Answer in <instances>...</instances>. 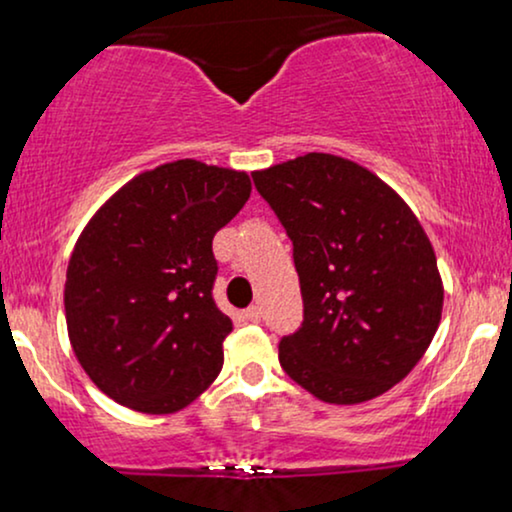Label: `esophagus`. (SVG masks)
<instances>
[{"mask_svg": "<svg viewBox=\"0 0 512 512\" xmlns=\"http://www.w3.org/2000/svg\"><path fill=\"white\" fill-rule=\"evenodd\" d=\"M243 317H245V320H248V322H260L262 310L257 308V305H250V308L243 313Z\"/></svg>", "mask_w": 512, "mask_h": 512, "instance_id": "1", "label": "esophagus"}]
</instances>
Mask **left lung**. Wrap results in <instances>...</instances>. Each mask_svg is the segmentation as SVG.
Listing matches in <instances>:
<instances>
[{
    "label": "left lung",
    "instance_id": "8db88e82",
    "mask_svg": "<svg viewBox=\"0 0 512 512\" xmlns=\"http://www.w3.org/2000/svg\"><path fill=\"white\" fill-rule=\"evenodd\" d=\"M293 243L303 322L279 342L291 380L330 404L397 385L438 330L431 240L395 190L354 161L305 154L252 173Z\"/></svg>",
    "mask_w": 512,
    "mask_h": 512
}]
</instances>
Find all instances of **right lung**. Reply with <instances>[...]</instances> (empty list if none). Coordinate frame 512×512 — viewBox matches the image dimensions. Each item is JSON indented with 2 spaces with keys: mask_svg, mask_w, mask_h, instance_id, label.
Listing matches in <instances>:
<instances>
[{
  "mask_svg": "<svg viewBox=\"0 0 512 512\" xmlns=\"http://www.w3.org/2000/svg\"><path fill=\"white\" fill-rule=\"evenodd\" d=\"M250 190L245 173L182 158L137 175L88 221L64 310L81 368L115 402L173 414L221 373L233 322L214 301L211 240Z\"/></svg>",
  "mask_w": 512,
  "mask_h": 512,
  "instance_id": "add662e5",
  "label": "right lung"
}]
</instances>
